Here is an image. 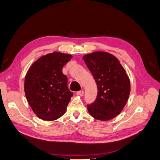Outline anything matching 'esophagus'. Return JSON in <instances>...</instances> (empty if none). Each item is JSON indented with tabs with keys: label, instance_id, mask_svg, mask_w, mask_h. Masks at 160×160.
I'll list each match as a JSON object with an SVG mask.
<instances>
[{
	"label": "esophagus",
	"instance_id": "1",
	"mask_svg": "<svg viewBox=\"0 0 160 160\" xmlns=\"http://www.w3.org/2000/svg\"><path fill=\"white\" fill-rule=\"evenodd\" d=\"M76 94L78 96H81V97H82L84 94V91H82V90H81V91H78L76 92Z\"/></svg>",
	"mask_w": 160,
	"mask_h": 160
}]
</instances>
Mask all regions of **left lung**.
I'll list each match as a JSON object with an SVG mask.
<instances>
[{"instance_id":"1","label":"left lung","mask_w":160,"mask_h":160,"mask_svg":"<svg viewBox=\"0 0 160 160\" xmlns=\"http://www.w3.org/2000/svg\"><path fill=\"white\" fill-rule=\"evenodd\" d=\"M97 85L96 100L88 105L93 118L101 121L114 118L125 106L130 94V81L119 60L112 54L95 52L83 57Z\"/></svg>"}]
</instances>
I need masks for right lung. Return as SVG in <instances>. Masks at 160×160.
<instances>
[{
  "instance_id": "obj_1",
  "label": "right lung",
  "mask_w": 160,
  "mask_h": 160,
  "mask_svg": "<svg viewBox=\"0 0 160 160\" xmlns=\"http://www.w3.org/2000/svg\"><path fill=\"white\" fill-rule=\"evenodd\" d=\"M71 58V54L54 52L40 57L28 69L25 95L40 119L55 120L65 113L73 93L68 88V78L62 68Z\"/></svg>"
}]
</instances>
